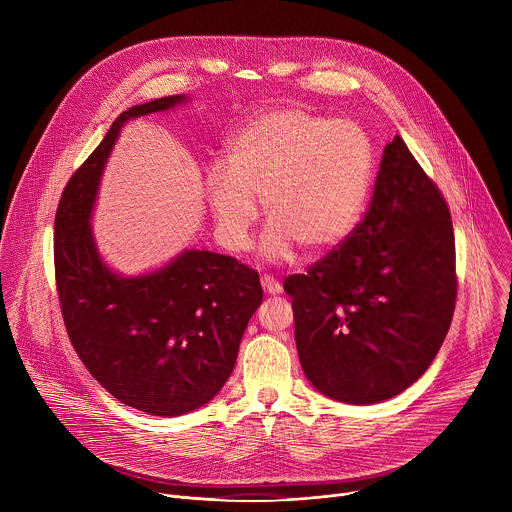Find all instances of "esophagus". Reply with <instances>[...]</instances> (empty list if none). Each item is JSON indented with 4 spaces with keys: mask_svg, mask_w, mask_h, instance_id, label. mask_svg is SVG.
<instances>
[{
    "mask_svg": "<svg viewBox=\"0 0 512 512\" xmlns=\"http://www.w3.org/2000/svg\"><path fill=\"white\" fill-rule=\"evenodd\" d=\"M261 285H263L265 294H269V296L281 294V283H279L275 277H271V275H263V277H261Z\"/></svg>",
    "mask_w": 512,
    "mask_h": 512,
    "instance_id": "1",
    "label": "esophagus"
}]
</instances>
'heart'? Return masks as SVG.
I'll use <instances>...</instances> for the list:
<instances>
[{
	"mask_svg": "<svg viewBox=\"0 0 512 512\" xmlns=\"http://www.w3.org/2000/svg\"><path fill=\"white\" fill-rule=\"evenodd\" d=\"M371 182L373 148L358 123L279 107L227 141L223 170L206 174L204 194L231 251L247 247L261 200L271 221L261 255L285 261L298 243L308 253L340 245L360 221Z\"/></svg>",
	"mask_w": 512,
	"mask_h": 512,
	"instance_id": "obj_1",
	"label": "heart"
}]
</instances>
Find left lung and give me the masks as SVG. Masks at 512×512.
Here are the masks:
<instances>
[{
	"label": "left lung",
	"instance_id": "left-lung-1",
	"mask_svg": "<svg viewBox=\"0 0 512 512\" xmlns=\"http://www.w3.org/2000/svg\"><path fill=\"white\" fill-rule=\"evenodd\" d=\"M283 289L302 369L322 395L381 403L427 371L456 308V243L440 188L399 135L356 229Z\"/></svg>",
	"mask_w": 512,
	"mask_h": 512
}]
</instances>
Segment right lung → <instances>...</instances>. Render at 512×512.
Segmentation results:
<instances>
[{
    "label": "right lung",
    "mask_w": 512,
    "mask_h": 512,
    "mask_svg": "<svg viewBox=\"0 0 512 512\" xmlns=\"http://www.w3.org/2000/svg\"><path fill=\"white\" fill-rule=\"evenodd\" d=\"M184 101L123 111L70 176L54 218L56 289L72 346L117 401L160 417L194 411L223 389L263 302L259 273L229 255L192 249L154 273L123 277L97 251L89 221L121 127Z\"/></svg>",
    "instance_id": "obj_1"
}]
</instances>
